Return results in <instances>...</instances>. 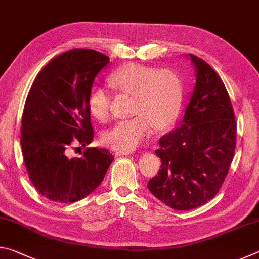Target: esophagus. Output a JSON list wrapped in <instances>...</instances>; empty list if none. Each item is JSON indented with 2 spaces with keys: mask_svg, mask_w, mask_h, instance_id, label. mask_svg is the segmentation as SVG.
<instances>
[{
  "mask_svg": "<svg viewBox=\"0 0 259 259\" xmlns=\"http://www.w3.org/2000/svg\"><path fill=\"white\" fill-rule=\"evenodd\" d=\"M131 152H128V151H116L115 152V155L116 156H120V155H129Z\"/></svg>",
  "mask_w": 259,
  "mask_h": 259,
  "instance_id": "obj_1",
  "label": "esophagus"
}]
</instances>
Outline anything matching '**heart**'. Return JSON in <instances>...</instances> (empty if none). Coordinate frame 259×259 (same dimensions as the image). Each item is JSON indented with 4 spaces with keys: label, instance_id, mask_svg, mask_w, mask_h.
<instances>
[{
    "label": "heart",
    "instance_id": "1",
    "mask_svg": "<svg viewBox=\"0 0 259 259\" xmlns=\"http://www.w3.org/2000/svg\"><path fill=\"white\" fill-rule=\"evenodd\" d=\"M113 88L134 95V117L116 122L103 134V143L112 150L134 151L154 125L163 129L176 117L182 103V83L176 73L138 64H128L109 76ZM88 107L95 119H108L111 95L103 87H95L88 99Z\"/></svg>",
    "mask_w": 259,
    "mask_h": 259
}]
</instances>
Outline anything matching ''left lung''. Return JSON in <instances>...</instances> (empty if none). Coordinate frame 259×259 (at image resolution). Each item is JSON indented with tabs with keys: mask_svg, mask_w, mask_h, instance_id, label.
<instances>
[{
	"mask_svg": "<svg viewBox=\"0 0 259 259\" xmlns=\"http://www.w3.org/2000/svg\"><path fill=\"white\" fill-rule=\"evenodd\" d=\"M195 85L183 119L162 136L155 154L161 169L147 184L157 199L175 210H191L214 198L233 160L236 122L222 78L209 64L188 55Z\"/></svg>",
	"mask_w": 259,
	"mask_h": 259,
	"instance_id": "obj_1",
	"label": "left lung"
}]
</instances>
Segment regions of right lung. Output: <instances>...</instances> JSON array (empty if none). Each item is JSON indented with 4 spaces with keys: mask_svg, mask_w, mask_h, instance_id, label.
I'll return each instance as SVG.
<instances>
[{
    "mask_svg": "<svg viewBox=\"0 0 259 259\" xmlns=\"http://www.w3.org/2000/svg\"><path fill=\"white\" fill-rule=\"evenodd\" d=\"M109 58L73 49L51 59L35 77L21 117L20 145L30 182L55 202H75L97 188L114 160L105 148L68 157L72 144L94 139L88 99L95 77Z\"/></svg>",
    "mask_w": 259,
    "mask_h": 259,
    "instance_id": "1",
    "label": "right lung"
}]
</instances>
